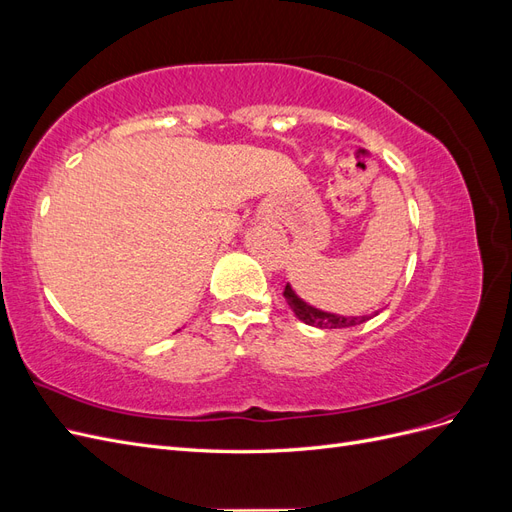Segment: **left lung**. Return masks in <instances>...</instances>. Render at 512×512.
Wrapping results in <instances>:
<instances>
[{"mask_svg":"<svg viewBox=\"0 0 512 512\" xmlns=\"http://www.w3.org/2000/svg\"><path fill=\"white\" fill-rule=\"evenodd\" d=\"M284 297L294 312V316H297L301 322L309 324V327H318V329H348V327H356V324H363L365 320L378 316V312L365 314V316H342V314L324 312V309H318L314 305H309L307 301H303L290 284H286Z\"/></svg>","mask_w":512,"mask_h":512,"instance_id":"left-lung-1","label":"left lung"}]
</instances>
